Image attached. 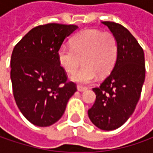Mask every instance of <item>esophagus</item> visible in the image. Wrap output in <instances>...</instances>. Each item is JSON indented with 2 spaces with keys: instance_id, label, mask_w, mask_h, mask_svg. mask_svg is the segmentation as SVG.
I'll use <instances>...</instances> for the list:
<instances>
[{
  "instance_id": "1",
  "label": "esophagus",
  "mask_w": 153,
  "mask_h": 153,
  "mask_svg": "<svg viewBox=\"0 0 153 153\" xmlns=\"http://www.w3.org/2000/svg\"><path fill=\"white\" fill-rule=\"evenodd\" d=\"M88 89V88H86V87H83V86H81V85H77V90L80 92H83L86 91Z\"/></svg>"
}]
</instances>
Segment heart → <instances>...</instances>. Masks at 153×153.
I'll use <instances>...</instances> for the list:
<instances>
[{
  "instance_id": "heart-1",
  "label": "heart",
  "mask_w": 153,
  "mask_h": 153,
  "mask_svg": "<svg viewBox=\"0 0 153 153\" xmlns=\"http://www.w3.org/2000/svg\"><path fill=\"white\" fill-rule=\"evenodd\" d=\"M118 55V43L114 35L98 30H86L71 41V47H62L58 52L61 66L72 73L84 59L85 65L71 76V80L88 84L100 76L108 75Z\"/></svg>"
}]
</instances>
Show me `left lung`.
<instances>
[{"label": "left lung", "mask_w": 153, "mask_h": 153, "mask_svg": "<svg viewBox=\"0 0 153 153\" xmlns=\"http://www.w3.org/2000/svg\"><path fill=\"white\" fill-rule=\"evenodd\" d=\"M102 24L117 40L118 55L111 74L93 88L96 100L88 114L95 126L109 131L122 126L133 114L140 97L146 67L144 51L132 34L114 22Z\"/></svg>", "instance_id": "8db88e82"}]
</instances>
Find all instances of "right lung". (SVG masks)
Here are the masks:
<instances>
[{"mask_svg": "<svg viewBox=\"0 0 153 153\" xmlns=\"http://www.w3.org/2000/svg\"><path fill=\"white\" fill-rule=\"evenodd\" d=\"M78 27L50 23L33 28L14 47L11 80L15 101L34 125L48 127L60 119L76 85L68 82L58 58L64 40Z\"/></svg>", "mask_w": 153, "mask_h": 153, "instance_id": "1", "label": "right lung"}]
</instances>
